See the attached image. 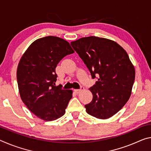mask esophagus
Returning <instances> with one entry per match:
<instances>
[{"instance_id": "1", "label": "esophagus", "mask_w": 151, "mask_h": 151, "mask_svg": "<svg viewBox=\"0 0 151 151\" xmlns=\"http://www.w3.org/2000/svg\"><path fill=\"white\" fill-rule=\"evenodd\" d=\"M83 89H84V87H83V86H81V88H79V89H75V92L78 94V93H79L80 92L82 91Z\"/></svg>"}]
</instances>
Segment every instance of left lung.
Returning <instances> with one entry per match:
<instances>
[{
    "label": "left lung",
    "mask_w": 151,
    "mask_h": 151,
    "mask_svg": "<svg viewBox=\"0 0 151 151\" xmlns=\"http://www.w3.org/2000/svg\"><path fill=\"white\" fill-rule=\"evenodd\" d=\"M70 45L97 78L90 88L91 103L87 113L95 118L107 119L118 112L130 97L135 79L134 67L126 52L116 42L95 36L82 37Z\"/></svg>",
    "instance_id": "left-lung-1"
}]
</instances>
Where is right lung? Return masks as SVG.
<instances>
[{
  "label": "right lung",
  "instance_id": "add662e5",
  "mask_svg": "<svg viewBox=\"0 0 151 151\" xmlns=\"http://www.w3.org/2000/svg\"><path fill=\"white\" fill-rule=\"evenodd\" d=\"M74 52L66 40L47 36L33 42L21 57L17 72L20 96L40 119L55 120L65 113L73 91L55 85L56 68L64 56Z\"/></svg>",
  "mask_w": 151,
  "mask_h": 151
}]
</instances>
